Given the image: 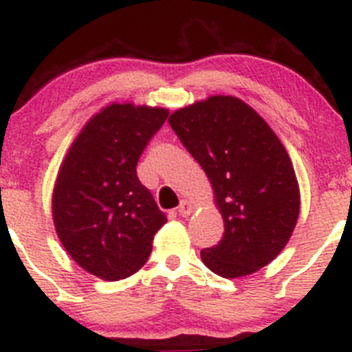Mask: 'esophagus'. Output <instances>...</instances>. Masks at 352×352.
<instances>
[{"instance_id":"34e87169","label":"esophagus","mask_w":352,"mask_h":352,"mask_svg":"<svg viewBox=\"0 0 352 352\" xmlns=\"http://www.w3.org/2000/svg\"><path fill=\"white\" fill-rule=\"evenodd\" d=\"M192 211V205L190 201H186V199H183V201L179 203V206H177V213L181 214V217H190Z\"/></svg>"}]
</instances>
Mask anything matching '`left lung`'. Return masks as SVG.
Wrapping results in <instances>:
<instances>
[{"label":"left lung","instance_id":"1","mask_svg":"<svg viewBox=\"0 0 352 352\" xmlns=\"http://www.w3.org/2000/svg\"><path fill=\"white\" fill-rule=\"evenodd\" d=\"M169 126L206 173L225 233L201 250L203 263L225 278L270 263L292 235L300 211L296 171L275 132L232 96L173 112Z\"/></svg>","mask_w":352,"mask_h":352}]
</instances>
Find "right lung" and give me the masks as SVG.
Returning a JSON list of instances; mask_svg holds the SVG:
<instances>
[{
	"label": "right lung",
	"instance_id": "obj_1",
	"mask_svg": "<svg viewBox=\"0 0 352 352\" xmlns=\"http://www.w3.org/2000/svg\"><path fill=\"white\" fill-rule=\"evenodd\" d=\"M168 114L147 105H107L85 124L60 166L52 198L56 235L72 258L102 280L135 274L168 221L135 171Z\"/></svg>",
	"mask_w": 352,
	"mask_h": 352
}]
</instances>
